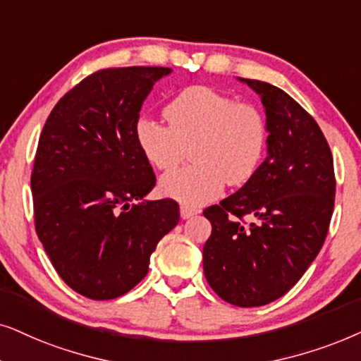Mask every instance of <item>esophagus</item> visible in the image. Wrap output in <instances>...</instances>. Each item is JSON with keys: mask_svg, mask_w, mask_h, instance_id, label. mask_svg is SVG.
Masks as SVG:
<instances>
[{"mask_svg": "<svg viewBox=\"0 0 361 361\" xmlns=\"http://www.w3.org/2000/svg\"><path fill=\"white\" fill-rule=\"evenodd\" d=\"M198 213H200V209H196V208H190V206H186V204L180 206V214L183 219L193 218V216H196Z\"/></svg>", "mask_w": 361, "mask_h": 361, "instance_id": "esophagus-1", "label": "esophagus"}]
</instances>
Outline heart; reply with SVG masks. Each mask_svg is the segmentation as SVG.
<instances>
[{
  "label": "heart",
  "mask_w": 361,
  "mask_h": 361,
  "mask_svg": "<svg viewBox=\"0 0 361 361\" xmlns=\"http://www.w3.org/2000/svg\"><path fill=\"white\" fill-rule=\"evenodd\" d=\"M168 123L142 115L135 140L157 170H171L191 148L195 165L166 173L160 191L186 206L219 198L226 183L243 185L261 165L267 147V122L251 102H236L219 90L193 85L166 105Z\"/></svg>",
  "instance_id": "heart-1"
}]
</instances>
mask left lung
I'll return each instance as SVG.
<instances>
[{
    "label": "left lung",
    "mask_w": 361,
    "mask_h": 361,
    "mask_svg": "<svg viewBox=\"0 0 361 361\" xmlns=\"http://www.w3.org/2000/svg\"><path fill=\"white\" fill-rule=\"evenodd\" d=\"M266 110L267 157L243 188L204 209L208 284L238 307L287 294L320 252L335 203L334 158L320 127L289 94L241 79ZM254 217L243 223V216Z\"/></svg>",
    "instance_id": "1"
}]
</instances>
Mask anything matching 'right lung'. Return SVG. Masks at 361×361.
<instances>
[{
    "label": "right lung",
    "mask_w": 361,
    "mask_h": 361,
    "mask_svg": "<svg viewBox=\"0 0 361 361\" xmlns=\"http://www.w3.org/2000/svg\"><path fill=\"white\" fill-rule=\"evenodd\" d=\"M170 72H94L56 104L42 128L31 175L36 233L62 281L89 299L132 290L180 221L176 201L145 200L157 178L135 140L143 100Z\"/></svg>",
    "instance_id": "1"
}]
</instances>
